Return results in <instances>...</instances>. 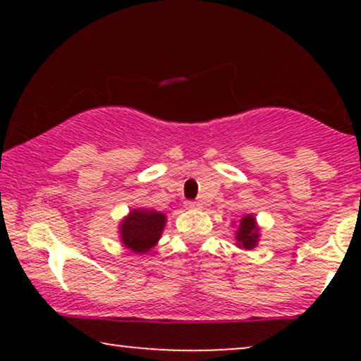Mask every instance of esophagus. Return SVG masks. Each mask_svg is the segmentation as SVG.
<instances>
[{"instance_id":"esophagus-1","label":"esophagus","mask_w":361,"mask_h":361,"mask_svg":"<svg viewBox=\"0 0 361 361\" xmlns=\"http://www.w3.org/2000/svg\"><path fill=\"white\" fill-rule=\"evenodd\" d=\"M185 209H189V210L200 209V204H199V202H194V200H187L185 202Z\"/></svg>"}]
</instances>
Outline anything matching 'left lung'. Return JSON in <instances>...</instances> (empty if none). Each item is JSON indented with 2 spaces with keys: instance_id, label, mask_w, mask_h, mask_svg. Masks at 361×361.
<instances>
[{
  "instance_id": "left-lung-1",
  "label": "left lung",
  "mask_w": 361,
  "mask_h": 361,
  "mask_svg": "<svg viewBox=\"0 0 361 361\" xmlns=\"http://www.w3.org/2000/svg\"><path fill=\"white\" fill-rule=\"evenodd\" d=\"M236 245L240 248L253 250L259 241V226L256 225L253 215H246L240 220L238 230H236Z\"/></svg>"
}]
</instances>
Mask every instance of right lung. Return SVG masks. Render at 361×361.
Instances as JSON below:
<instances>
[{
	"mask_svg": "<svg viewBox=\"0 0 361 361\" xmlns=\"http://www.w3.org/2000/svg\"><path fill=\"white\" fill-rule=\"evenodd\" d=\"M166 226V215L156 210L135 209L120 224V240L133 253L145 255L159 241Z\"/></svg>",
	"mask_w": 361,
	"mask_h": 361,
	"instance_id": "1",
	"label": "right lung"
}]
</instances>
